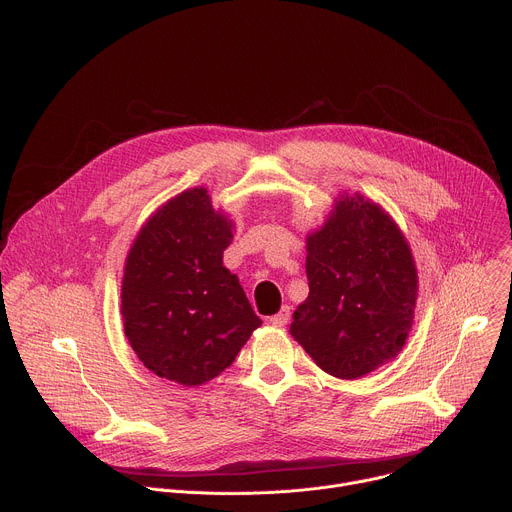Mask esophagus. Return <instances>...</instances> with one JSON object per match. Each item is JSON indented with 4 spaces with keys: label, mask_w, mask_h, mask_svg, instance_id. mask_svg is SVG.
Wrapping results in <instances>:
<instances>
[{
    "label": "esophagus",
    "mask_w": 512,
    "mask_h": 512,
    "mask_svg": "<svg viewBox=\"0 0 512 512\" xmlns=\"http://www.w3.org/2000/svg\"><path fill=\"white\" fill-rule=\"evenodd\" d=\"M289 310H291L289 306H283L275 316H271V318H269V324H271V326H275V328L285 326V324L289 322V316H291V312H289Z\"/></svg>",
    "instance_id": "1"
}]
</instances>
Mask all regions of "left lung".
Here are the masks:
<instances>
[{"instance_id":"left-lung-1","label":"left lung","mask_w":512,"mask_h":512,"mask_svg":"<svg viewBox=\"0 0 512 512\" xmlns=\"http://www.w3.org/2000/svg\"><path fill=\"white\" fill-rule=\"evenodd\" d=\"M310 294L289 334L336 379H358L393 360L413 326L417 267L411 247L377 202L340 194L306 237Z\"/></svg>"}]
</instances>
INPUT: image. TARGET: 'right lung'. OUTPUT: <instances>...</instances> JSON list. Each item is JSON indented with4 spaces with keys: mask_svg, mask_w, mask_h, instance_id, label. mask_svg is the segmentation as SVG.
<instances>
[{
    "mask_svg": "<svg viewBox=\"0 0 512 512\" xmlns=\"http://www.w3.org/2000/svg\"><path fill=\"white\" fill-rule=\"evenodd\" d=\"M233 221L204 186L162 204L133 239L121 279L125 336L154 375L198 387L229 369L261 326L223 265Z\"/></svg>",
    "mask_w": 512,
    "mask_h": 512,
    "instance_id": "add662e5",
    "label": "right lung"
}]
</instances>
